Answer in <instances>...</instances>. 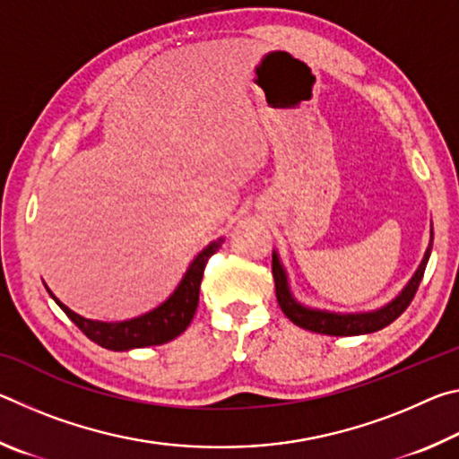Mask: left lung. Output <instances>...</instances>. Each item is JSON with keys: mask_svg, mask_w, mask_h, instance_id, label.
Returning <instances> with one entry per match:
<instances>
[{"mask_svg": "<svg viewBox=\"0 0 459 459\" xmlns=\"http://www.w3.org/2000/svg\"><path fill=\"white\" fill-rule=\"evenodd\" d=\"M431 247H433V229H431V243L423 255L421 265H419V269L415 271V275L409 279L405 290H403L397 298L391 301V304H386L380 309H375V312H362V314H336V312H325V309H314V307L301 306L299 301L291 295L285 269L281 265V261H279L277 253L273 251V263H271V269H273L275 295H277L279 307H281V312L290 317L295 325H299V328L309 330V332L325 333V336H359V333H370V332L383 330L385 325L397 320V317L409 307L411 301H413L415 293L419 290V283H421L423 279L427 261H429Z\"/></svg>", "mask_w": 459, "mask_h": 459, "instance_id": "8db88e82", "label": "left lung"}]
</instances>
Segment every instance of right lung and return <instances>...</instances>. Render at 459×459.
Instances as JSON below:
<instances>
[{
  "label": "right lung",
  "mask_w": 459,
  "mask_h": 459,
  "mask_svg": "<svg viewBox=\"0 0 459 459\" xmlns=\"http://www.w3.org/2000/svg\"><path fill=\"white\" fill-rule=\"evenodd\" d=\"M222 240L224 238L212 240L204 251L198 253V257L192 261V265L182 277L180 285L176 287V291L169 295L164 304L143 316L134 317V320H126V322L87 320V317L74 314L73 309H68L65 304H60L48 287H46V290H48V293L52 295V299L65 309V314L71 317L76 325H79L84 336L95 342V344L107 348V351L123 352V351H131V348L166 344V342L180 336V333L190 325L198 307L200 281H202V275H204V267L208 259L219 251Z\"/></svg>",
  "instance_id": "1"
}]
</instances>
